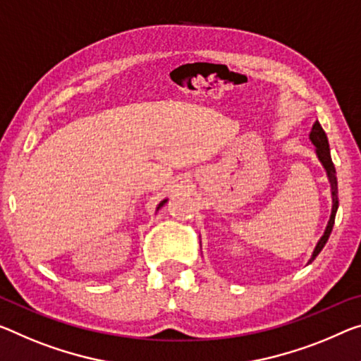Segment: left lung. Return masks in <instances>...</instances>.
<instances>
[{"label":"left lung","mask_w":361,"mask_h":361,"mask_svg":"<svg viewBox=\"0 0 361 361\" xmlns=\"http://www.w3.org/2000/svg\"><path fill=\"white\" fill-rule=\"evenodd\" d=\"M310 140H312L313 145L316 147V154H318L319 161L323 163L326 173H328L329 182H331V192H332V213H331L329 223H328V227H326L323 237H321L319 242L316 243L314 252H313L312 258H310V262H308V263H312L313 259L318 257L319 252L323 250V247L326 245V242H328V238L331 235L332 226H334L337 208H339V197H337V177H336L334 163H332V159H331L328 137H326V132L323 130V127H321V124L318 123V121H316V123L313 124V129H312V132H310Z\"/></svg>","instance_id":"1"}]
</instances>
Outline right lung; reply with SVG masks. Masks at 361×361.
<instances>
[{"label": "right lung", "mask_w": 361, "mask_h": 361, "mask_svg": "<svg viewBox=\"0 0 361 361\" xmlns=\"http://www.w3.org/2000/svg\"><path fill=\"white\" fill-rule=\"evenodd\" d=\"M166 202H168V200H163V202H161V203H159V204H158V208H157V209H159V208H161V207H163V204H164V203H166Z\"/></svg>", "instance_id": "1"}]
</instances>
